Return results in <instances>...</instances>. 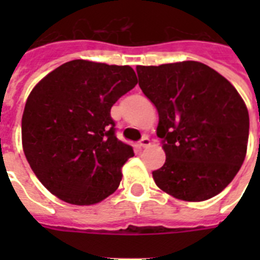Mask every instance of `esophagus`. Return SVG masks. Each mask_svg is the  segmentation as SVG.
<instances>
[{
  "instance_id": "esophagus-1",
  "label": "esophagus",
  "mask_w": 260,
  "mask_h": 260,
  "mask_svg": "<svg viewBox=\"0 0 260 260\" xmlns=\"http://www.w3.org/2000/svg\"><path fill=\"white\" fill-rule=\"evenodd\" d=\"M151 146V140L148 139V136H144V138L140 140V147H143V148H147V147Z\"/></svg>"
}]
</instances>
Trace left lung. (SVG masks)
Returning <instances> with one entry per match:
<instances>
[{"label":"left lung","instance_id":"1","mask_svg":"<svg viewBox=\"0 0 260 260\" xmlns=\"http://www.w3.org/2000/svg\"><path fill=\"white\" fill-rule=\"evenodd\" d=\"M139 86L158 109L166 162L152 171L159 189L205 201L225 189L247 152L248 110L231 82L204 63L138 66Z\"/></svg>","mask_w":260,"mask_h":260}]
</instances>
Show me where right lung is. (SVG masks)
<instances>
[{
	"mask_svg": "<svg viewBox=\"0 0 260 260\" xmlns=\"http://www.w3.org/2000/svg\"><path fill=\"white\" fill-rule=\"evenodd\" d=\"M132 67L71 60L30 91L22 148L39 181L62 201L93 205L117 190L134 148L116 138L110 109L134 89Z\"/></svg>",
	"mask_w": 260,
	"mask_h": 260,
	"instance_id": "add662e5",
	"label": "right lung"
}]
</instances>
